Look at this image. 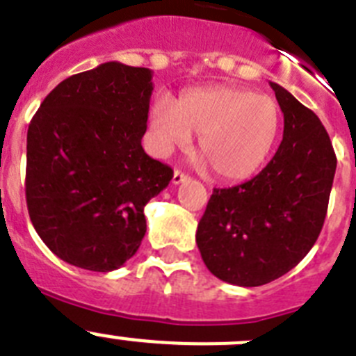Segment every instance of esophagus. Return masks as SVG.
<instances>
[{"instance_id": "34e87169", "label": "esophagus", "mask_w": 356, "mask_h": 356, "mask_svg": "<svg viewBox=\"0 0 356 356\" xmlns=\"http://www.w3.org/2000/svg\"><path fill=\"white\" fill-rule=\"evenodd\" d=\"M187 180H188V176L185 175V172H181V171H178V169H176L175 175H172V184L180 185V184H184V181H187Z\"/></svg>"}]
</instances>
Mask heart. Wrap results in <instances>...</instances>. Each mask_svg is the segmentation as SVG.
Here are the masks:
<instances>
[{"mask_svg":"<svg viewBox=\"0 0 356 356\" xmlns=\"http://www.w3.org/2000/svg\"><path fill=\"white\" fill-rule=\"evenodd\" d=\"M153 146L161 155L185 148L200 134V152L213 172L227 181L245 180L263 165L280 129L275 100L229 84L192 88L176 102L161 97L152 104Z\"/></svg>","mask_w":356,"mask_h":356,"instance_id":"b5f03b06","label":"heart"}]
</instances>
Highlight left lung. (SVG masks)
Listing matches in <instances>:
<instances>
[{
	"label": "left lung",
	"mask_w": 356,
	"mask_h": 356,
	"mask_svg": "<svg viewBox=\"0 0 356 356\" xmlns=\"http://www.w3.org/2000/svg\"><path fill=\"white\" fill-rule=\"evenodd\" d=\"M284 113L282 143L252 180L213 188L195 242L207 268L224 282L254 288L295 268L321 233L337 159L311 109L275 83Z\"/></svg>",
	"instance_id": "1"
}]
</instances>
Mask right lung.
<instances>
[{
  "instance_id": "1",
  "label": "right lung",
  "mask_w": 356,
  "mask_h": 356,
  "mask_svg": "<svg viewBox=\"0 0 356 356\" xmlns=\"http://www.w3.org/2000/svg\"><path fill=\"white\" fill-rule=\"evenodd\" d=\"M152 70L107 61L61 81L28 127L26 203L60 259L111 272L138 252L172 169L146 155Z\"/></svg>"
}]
</instances>
